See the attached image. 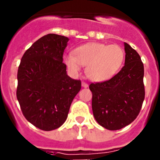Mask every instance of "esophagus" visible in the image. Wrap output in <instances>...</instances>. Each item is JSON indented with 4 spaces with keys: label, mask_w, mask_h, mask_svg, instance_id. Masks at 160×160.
Returning a JSON list of instances; mask_svg holds the SVG:
<instances>
[{
    "label": "esophagus",
    "mask_w": 160,
    "mask_h": 160,
    "mask_svg": "<svg viewBox=\"0 0 160 160\" xmlns=\"http://www.w3.org/2000/svg\"><path fill=\"white\" fill-rule=\"evenodd\" d=\"M82 87H84V88H87V87H89L88 84H87V82H82Z\"/></svg>",
    "instance_id": "34e87169"
}]
</instances>
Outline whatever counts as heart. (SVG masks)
Wrapping results in <instances>:
<instances>
[{"mask_svg":"<svg viewBox=\"0 0 160 160\" xmlns=\"http://www.w3.org/2000/svg\"><path fill=\"white\" fill-rule=\"evenodd\" d=\"M125 52L118 45L90 42L79 46L73 54L65 56L68 69L78 73L82 66H87L86 73L94 82H105L112 78L122 67Z\"/></svg>","mask_w":160,"mask_h":160,"instance_id":"1","label":"heart"}]
</instances>
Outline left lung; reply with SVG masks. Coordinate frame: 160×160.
Wrapping results in <instances>:
<instances>
[{"label":"left lung","mask_w":160,"mask_h":160,"mask_svg":"<svg viewBox=\"0 0 160 160\" xmlns=\"http://www.w3.org/2000/svg\"><path fill=\"white\" fill-rule=\"evenodd\" d=\"M125 65L108 81L91 83L92 111L98 123L111 131L122 129L138 116L145 97L141 58L124 42Z\"/></svg>","instance_id":"obj_1"}]
</instances>
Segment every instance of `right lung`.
Here are the masks:
<instances>
[{
  "label": "right lung",
  "instance_id": "right-lung-1",
  "mask_svg": "<svg viewBox=\"0 0 160 160\" xmlns=\"http://www.w3.org/2000/svg\"><path fill=\"white\" fill-rule=\"evenodd\" d=\"M69 38L49 33L25 51L18 71L17 98L24 116L42 131L60 128L81 81L67 75L62 62Z\"/></svg>",
  "mask_w": 160,
  "mask_h": 160
}]
</instances>
